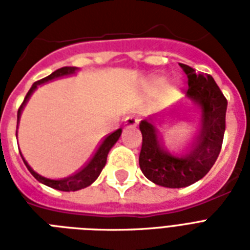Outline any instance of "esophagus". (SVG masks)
I'll return each instance as SVG.
<instances>
[{"instance_id": "34e87169", "label": "esophagus", "mask_w": 250, "mask_h": 250, "mask_svg": "<svg viewBox=\"0 0 250 250\" xmlns=\"http://www.w3.org/2000/svg\"><path fill=\"white\" fill-rule=\"evenodd\" d=\"M137 123H139V121H137L136 118L131 117V115H129V117H127L125 119V127H127V128H135V127L137 125Z\"/></svg>"}]
</instances>
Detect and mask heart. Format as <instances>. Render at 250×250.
<instances>
[{"instance_id": "heart-1", "label": "heart", "mask_w": 250, "mask_h": 250, "mask_svg": "<svg viewBox=\"0 0 250 250\" xmlns=\"http://www.w3.org/2000/svg\"><path fill=\"white\" fill-rule=\"evenodd\" d=\"M164 84V78H161V76H152L150 79L146 82L145 86H146V89L153 90L156 89L157 86H160ZM179 89V83L178 82H175V80H171L168 83H166L162 88V94H161V101L164 102V104H167V102H170L171 100H174L176 93H178Z\"/></svg>"}]
</instances>
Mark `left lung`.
Wrapping results in <instances>:
<instances>
[{"mask_svg":"<svg viewBox=\"0 0 250 250\" xmlns=\"http://www.w3.org/2000/svg\"><path fill=\"white\" fill-rule=\"evenodd\" d=\"M180 67L188 78L187 97L201 109V129L189 149L182 156L171 154L158 140L153 125L157 117L140 123L141 171L150 182L167 188L188 187L204 178L219 156L226 129L227 100L213 78L196 72L187 64L180 63Z\"/></svg>","mask_w":250,"mask_h":250,"instance_id":"obj_1","label":"left lung"}]
</instances>
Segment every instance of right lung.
<instances>
[{"instance_id":"1","label":"right lung","mask_w":250,"mask_h":250,"mask_svg":"<svg viewBox=\"0 0 250 250\" xmlns=\"http://www.w3.org/2000/svg\"><path fill=\"white\" fill-rule=\"evenodd\" d=\"M78 71V67H62V68H58L56 71L50 74L49 76L44 78V79L39 80L36 83H33L32 86H31V89L28 90V93L25 96L24 101L23 104L21 105L19 110H18V123H19V118H21V110L24 107V105L27 104V101L29 100L31 97V94L36 90V88L40 84H44V83H48L50 80L53 79H58V78H62V76H68V75H72V74H75ZM121 133H122V128L117 129V131H114L113 133H110L107 136L102 140V143L98 145V148L96 149V152L93 153V156L90 157V160L84 165L79 171H76L75 174L70 175L67 178H63V179H49V178H45L42 175L37 174L36 171L33 170L32 167L29 166L27 164V161L23 158V156H21L23 158V162L24 165L27 166L28 171L31 174L33 175V178L39 180L40 183L45 184V186L50 187V188H54V189H58V190H63V192H70V190H79V189H83L85 187L90 186L92 183L98 178V175L101 174L102 168L105 167L106 165V158H107V154H109L110 149L113 148V145L115 144L118 141V139L121 137Z\"/></svg>"}]
</instances>
